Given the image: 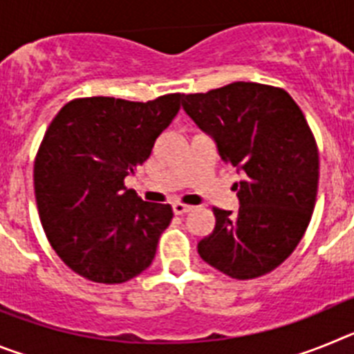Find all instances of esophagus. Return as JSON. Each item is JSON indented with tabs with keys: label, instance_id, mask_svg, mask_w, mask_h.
<instances>
[{
	"label": "esophagus",
	"instance_id": "34e87169",
	"mask_svg": "<svg viewBox=\"0 0 354 354\" xmlns=\"http://www.w3.org/2000/svg\"><path fill=\"white\" fill-rule=\"evenodd\" d=\"M171 209H174V212H175V214H177V216H183V214H186V212L192 211V207H189V205L180 204V202H175V204L171 205Z\"/></svg>",
	"mask_w": 354,
	"mask_h": 354
}]
</instances>
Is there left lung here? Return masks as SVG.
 <instances>
[{"label": "left lung", "mask_w": 354, "mask_h": 354, "mask_svg": "<svg viewBox=\"0 0 354 354\" xmlns=\"http://www.w3.org/2000/svg\"><path fill=\"white\" fill-rule=\"evenodd\" d=\"M183 108L243 174L239 209L212 207L200 257L236 280L271 273L301 241L317 196L319 150L305 115L283 88L245 81L183 95Z\"/></svg>", "instance_id": "1"}]
</instances>
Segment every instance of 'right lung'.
<instances>
[{
    "instance_id": "add662e5",
    "label": "right lung",
    "mask_w": 354,
    "mask_h": 354,
    "mask_svg": "<svg viewBox=\"0 0 354 354\" xmlns=\"http://www.w3.org/2000/svg\"><path fill=\"white\" fill-rule=\"evenodd\" d=\"M180 99L83 97L49 124L33 167L37 207L53 250L80 277L122 283L152 264L174 212L143 202L124 180L147 161Z\"/></svg>"
}]
</instances>
